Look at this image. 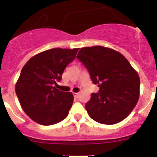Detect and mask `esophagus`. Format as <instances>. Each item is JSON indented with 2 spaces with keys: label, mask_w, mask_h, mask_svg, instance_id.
Returning a JSON list of instances; mask_svg holds the SVG:
<instances>
[{
  "label": "esophagus",
  "mask_w": 157,
  "mask_h": 157,
  "mask_svg": "<svg viewBox=\"0 0 157 157\" xmlns=\"http://www.w3.org/2000/svg\"><path fill=\"white\" fill-rule=\"evenodd\" d=\"M74 98L77 99V98L79 97V93H74Z\"/></svg>",
  "instance_id": "1"
}]
</instances>
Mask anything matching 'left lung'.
<instances>
[{"instance_id": "left-lung-1", "label": "left lung", "mask_w": 157, "mask_h": 157, "mask_svg": "<svg viewBox=\"0 0 157 157\" xmlns=\"http://www.w3.org/2000/svg\"><path fill=\"white\" fill-rule=\"evenodd\" d=\"M77 58L99 87V93H92L85 105L90 118L103 124H115L127 118L138 102L140 77L125 57L97 45L81 48Z\"/></svg>"}]
</instances>
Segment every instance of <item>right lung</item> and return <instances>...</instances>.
Here are the masks:
<instances>
[{"instance_id":"1","label":"right lung","mask_w":157,"mask_h":157,"mask_svg":"<svg viewBox=\"0 0 157 157\" xmlns=\"http://www.w3.org/2000/svg\"><path fill=\"white\" fill-rule=\"evenodd\" d=\"M78 50L49 49L32 57L23 66L16 83V93L22 109L35 122L52 125L68 115L73 93L60 91L54 85L61 80L64 69Z\"/></svg>"}]
</instances>
